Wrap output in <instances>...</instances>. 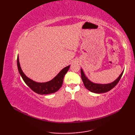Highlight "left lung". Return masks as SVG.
<instances>
[{"instance_id":"8db88e82","label":"left lung","mask_w":135,"mask_h":135,"mask_svg":"<svg viewBox=\"0 0 135 135\" xmlns=\"http://www.w3.org/2000/svg\"><path fill=\"white\" fill-rule=\"evenodd\" d=\"M122 72L121 75L119 76V77L117 78L115 81L111 83V84H94V83L90 82L89 80L86 76L85 75L84 73L83 72L82 70H81V78L82 79V81L84 82L85 86L86 88L90 90L91 92L96 93H105L107 91H110L111 89H112L113 88H114L118 84V82L119 81L120 79H121V76L123 74Z\"/></svg>"}]
</instances>
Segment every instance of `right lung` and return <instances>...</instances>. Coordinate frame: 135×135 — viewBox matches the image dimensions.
Instances as JSON below:
<instances>
[{
    "instance_id": "1",
    "label": "right lung",
    "mask_w": 135,
    "mask_h": 135,
    "mask_svg": "<svg viewBox=\"0 0 135 135\" xmlns=\"http://www.w3.org/2000/svg\"><path fill=\"white\" fill-rule=\"evenodd\" d=\"M17 67H18V71L22 77V78L23 79L25 84L31 89L38 94H47L56 92V91H57L61 87L62 85L63 79H64L65 74L67 73L68 69H69L70 65H68L67 67L63 68L57 74V75L55 78H54L50 81L45 83L36 82L27 77V76L22 72L21 68L20 67L18 56H17Z\"/></svg>"
}]
</instances>
